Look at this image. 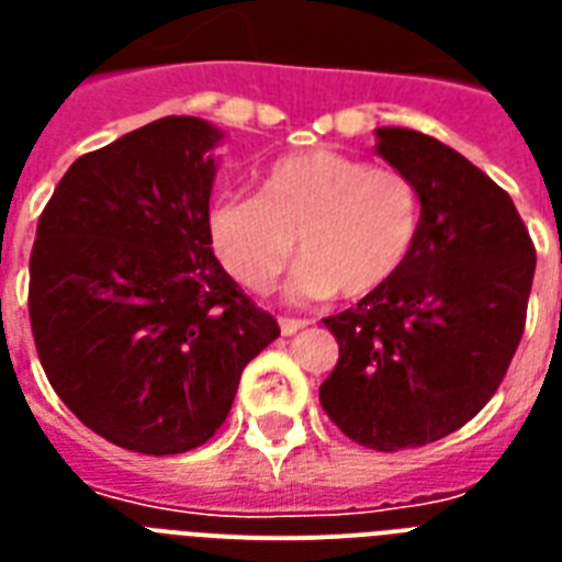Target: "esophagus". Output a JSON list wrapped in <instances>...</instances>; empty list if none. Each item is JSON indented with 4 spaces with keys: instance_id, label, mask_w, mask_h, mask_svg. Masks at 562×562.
Segmentation results:
<instances>
[{
    "instance_id": "1",
    "label": "esophagus",
    "mask_w": 562,
    "mask_h": 562,
    "mask_svg": "<svg viewBox=\"0 0 562 562\" xmlns=\"http://www.w3.org/2000/svg\"><path fill=\"white\" fill-rule=\"evenodd\" d=\"M306 324L308 321H297V317H280V333L294 335V333H300V329H303Z\"/></svg>"
}]
</instances>
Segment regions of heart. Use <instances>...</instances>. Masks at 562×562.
<instances>
[{"mask_svg":"<svg viewBox=\"0 0 562 562\" xmlns=\"http://www.w3.org/2000/svg\"><path fill=\"white\" fill-rule=\"evenodd\" d=\"M419 227V194L402 171L370 169L347 154L303 151L268 169L259 194L224 198L210 215L221 265L241 285L271 289L294 254L300 300L364 297L393 280Z\"/></svg>","mask_w":562,"mask_h":562,"instance_id":"obj_1","label":"heart"}]
</instances>
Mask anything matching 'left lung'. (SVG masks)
I'll return each mask as SVG.
<instances>
[{
	"mask_svg": "<svg viewBox=\"0 0 562 562\" xmlns=\"http://www.w3.org/2000/svg\"><path fill=\"white\" fill-rule=\"evenodd\" d=\"M375 154L417 187V238L393 280L324 321L341 356L321 405L350 440L396 452L452 435L496 393L537 250L510 194L435 136L375 127Z\"/></svg>",
	"mask_w": 562,
	"mask_h": 562,
	"instance_id": "obj_1",
	"label": "left lung"
}]
</instances>
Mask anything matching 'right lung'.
Instances as JSON below:
<instances>
[{
  "instance_id": "add662e5",
  "label": "right lung",
  "mask_w": 562,
  "mask_h": 562,
  "mask_svg": "<svg viewBox=\"0 0 562 562\" xmlns=\"http://www.w3.org/2000/svg\"><path fill=\"white\" fill-rule=\"evenodd\" d=\"M221 139L206 119H157L78 157L40 215V364L83 426L131 452L206 443L247 361L280 338L212 254Z\"/></svg>"
}]
</instances>
